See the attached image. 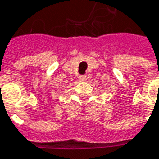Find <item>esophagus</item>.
Listing matches in <instances>:
<instances>
[{"label": "esophagus", "instance_id": "1", "mask_svg": "<svg viewBox=\"0 0 159 159\" xmlns=\"http://www.w3.org/2000/svg\"><path fill=\"white\" fill-rule=\"evenodd\" d=\"M80 79L81 80H87V76H86V75H81V76L80 77Z\"/></svg>", "mask_w": 159, "mask_h": 159}]
</instances>
